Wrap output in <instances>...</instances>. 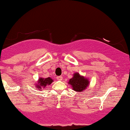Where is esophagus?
Segmentation results:
<instances>
[{"instance_id":"34e87169","label":"esophagus","mask_w":130,"mask_h":130,"mask_svg":"<svg viewBox=\"0 0 130 130\" xmlns=\"http://www.w3.org/2000/svg\"><path fill=\"white\" fill-rule=\"evenodd\" d=\"M56 79L58 80H62V76H58V77H56Z\"/></svg>"}]
</instances>
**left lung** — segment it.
<instances>
[{
	"label": "left lung",
	"instance_id": "obj_1",
	"mask_svg": "<svg viewBox=\"0 0 130 130\" xmlns=\"http://www.w3.org/2000/svg\"><path fill=\"white\" fill-rule=\"evenodd\" d=\"M68 83L71 86L74 91L81 92L87 88L89 85V78L83 77L78 72L74 73V76L69 80Z\"/></svg>",
	"mask_w": 130,
	"mask_h": 130
}]
</instances>
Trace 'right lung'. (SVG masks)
<instances>
[{"label":"right lung","instance_id":"add662e5","mask_svg":"<svg viewBox=\"0 0 130 130\" xmlns=\"http://www.w3.org/2000/svg\"><path fill=\"white\" fill-rule=\"evenodd\" d=\"M53 82V80L50 77L48 78H39L37 82L36 83L35 86L36 87L37 89L42 91V89H44L47 87V86L49 85Z\"/></svg>","mask_w":130,"mask_h":130}]
</instances>
